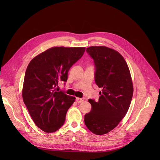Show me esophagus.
<instances>
[{
    "label": "esophagus",
    "instance_id": "obj_1",
    "mask_svg": "<svg viewBox=\"0 0 160 160\" xmlns=\"http://www.w3.org/2000/svg\"><path fill=\"white\" fill-rule=\"evenodd\" d=\"M84 100V98H76V102H77L78 103H81V102H82Z\"/></svg>",
    "mask_w": 160,
    "mask_h": 160
}]
</instances>
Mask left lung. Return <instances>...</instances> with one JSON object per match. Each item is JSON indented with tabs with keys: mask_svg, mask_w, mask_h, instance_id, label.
Instances as JSON below:
<instances>
[{
	"mask_svg": "<svg viewBox=\"0 0 160 160\" xmlns=\"http://www.w3.org/2000/svg\"><path fill=\"white\" fill-rule=\"evenodd\" d=\"M86 51L94 60L95 81L102 92L97 102L89 99L90 113L84 116L87 128L96 135L115 128L126 116L133 95V84L128 65L116 50L105 46H91Z\"/></svg>",
	"mask_w": 160,
	"mask_h": 160,
	"instance_id": "obj_1",
	"label": "left lung"
}]
</instances>
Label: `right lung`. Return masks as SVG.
I'll return each mask as SVG.
<instances>
[{
	"label": "right lung",
	"mask_w": 160,
	"mask_h": 160,
	"mask_svg": "<svg viewBox=\"0 0 160 160\" xmlns=\"http://www.w3.org/2000/svg\"><path fill=\"white\" fill-rule=\"evenodd\" d=\"M86 47H53L33 58L24 75L23 102L35 124L51 133L64 124L76 98L58 92L59 81L66 82L69 69L84 54Z\"/></svg>",
	"instance_id": "right-lung-1"
}]
</instances>
